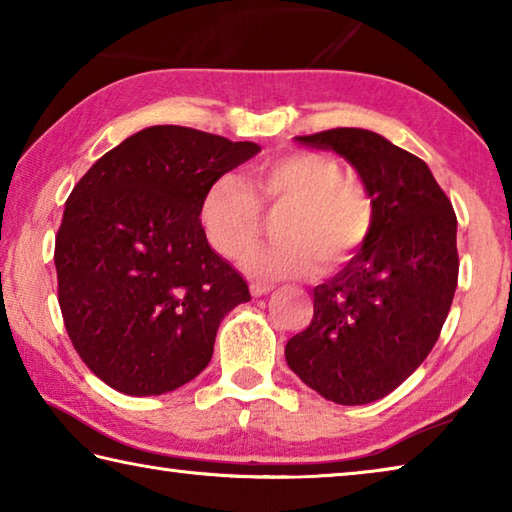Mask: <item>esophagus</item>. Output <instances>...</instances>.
Returning <instances> with one entry per match:
<instances>
[{
  "instance_id": "esophagus-1",
  "label": "esophagus",
  "mask_w": 512,
  "mask_h": 512,
  "mask_svg": "<svg viewBox=\"0 0 512 512\" xmlns=\"http://www.w3.org/2000/svg\"><path fill=\"white\" fill-rule=\"evenodd\" d=\"M271 291H273L271 284H262V282L250 284V293H253L255 298H262V296H266V293H271Z\"/></svg>"
}]
</instances>
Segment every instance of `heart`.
Wrapping results in <instances>:
<instances>
[{"label": "heart", "mask_w": 512, "mask_h": 512, "mask_svg": "<svg viewBox=\"0 0 512 512\" xmlns=\"http://www.w3.org/2000/svg\"><path fill=\"white\" fill-rule=\"evenodd\" d=\"M284 205L275 223L282 241L250 253L241 266L255 280L273 282L309 275L318 259L341 266L368 244L375 203L357 183L343 180L341 164L314 151H291L259 160L248 185L223 173L201 201V228L216 255L235 262L253 248L262 207Z\"/></svg>", "instance_id": "obj_1"}]
</instances>
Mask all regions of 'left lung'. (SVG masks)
<instances>
[{
  "label": "left lung",
  "instance_id": "1",
  "mask_svg": "<svg viewBox=\"0 0 512 512\" xmlns=\"http://www.w3.org/2000/svg\"><path fill=\"white\" fill-rule=\"evenodd\" d=\"M339 153L375 203L368 244L314 289V318L284 348L325 400L370 404L395 391L436 345L458 282L456 214L427 164L363 128L296 137Z\"/></svg>",
  "mask_w": 512,
  "mask_h": 512
}]
</instances>
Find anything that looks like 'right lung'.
<instances>
[{
  "mask_svg": "<svg viewBox=\"0 0 512 512\" xmlns=\"http://www.w3.org/2000/svg\"><path fill=\"white\" fill-rule=\"evenodd\" d=\"M185 126H151L92 164L56 235L58 305L76 352L119 393L176 391L212 359L248 284L201 228L216 178L257 155Z\"/></svg>",
  "mask_w": 512,
  "mask_h": 512,
  "instance_id": "obj_1",
  "label": "right lung"
}]
</instances>
